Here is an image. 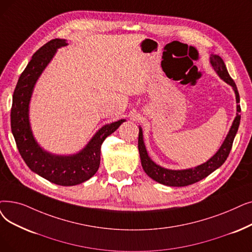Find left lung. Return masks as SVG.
Listing matches in <instances>:
<instances>
[{
  "mask_svg": "<svg viewBox=\"0 0 252 252\" xmlns=\"http://www.w3.org/2000/svg\"><path fill=\"white\" fill-rule=\"evenodd\" d=\"M210 62L214 70L220 75V77L223 79L226 83L233 86V89L236 94V101L239 104L240 103V95L237 90V86L235 81L229 76L225 64L222 61V59L218 56H211ZM237 116L234 120V123L231 126V129L222 143L221 147L220 148L215 155L203 165L195 167L193 169H188V170H180V171H174V170H167L165 168H161L158 166L156 162H153L150 158L147 155V151L143 142V134H142L141 127L139 128V139H138V148L140 153V158L142 167L145 173L148 175L150 178L156 180L157 182L168 185V187H187V185H190L192 183L198 182L208 175H210L212 172H214L216 169L220 168L222 163L226 160L229 152H231L233 142L235 139V136L237 134V130L240 125V119H241V107L240 105H237Z\"/></svg>",
  "mask_w": 252,
  "mask_h": 252,
  "instance_id": "1",
  "label": "left lung"
}]
</instances>
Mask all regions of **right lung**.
Returning <instances> with one entry per match:
<instances>
[{
	"label": "right lung",
	"mask_w": 252,
	"mask_h": 252,
	"mask_svg": "<svg viewBox=\"0 0 252 252\" xmlns=\"http://www.w3.org/2000/svg\"><path fill=\"white\" fill-rule=\"evenodd\" d=\"M64 45H67L65 40L53 39L34 53L16 84L10 116L11 130L27 166L54 184L72 187L89 180L96 173L100 166L102 143L109 135L115 132L125 119L103 126L77 155L53 156L40 148L30 127L29 103L32 87L40 74L54 56L57 48Z\"/></svg>",
	"instance_id": "obj_1"
}]
</instances>
